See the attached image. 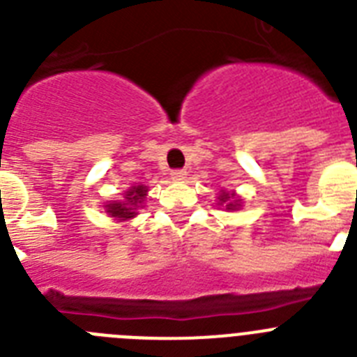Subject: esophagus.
I'll return each mask as SVG.
<instances>
[{
	"mask_svg": "<svg viewBox=\"0 0 357 357\" xmlns=\"http://www.w3.org/2000/svg\"><path fill=\"white\" fill-rule=\"evenodd\" d=\"M185 176H188V172H184V169H175V172H172V178L175 182L185 181Z\"/></svg>",
	"mask_w": 357,
	"mask_h": 357,
	"instance_id": "34e87169",
	"label": "esophagus"
}]
</instances>
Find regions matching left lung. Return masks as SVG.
<instances>
[{"label":"left lung","instance_id":"obj_1","mask_svg":"<svg viewBox=\"0 0 357 357\" xmlns=\"http://www.w3.org/2000/svg\"><path fill=\"white\" fill-rule=\"evenodd\" d=\"M218 206L223 207L229 213H232V211L241 209L243 200L236 195V191H225V189H222L220 195H218Z\"/></svg>","mask_w":357,"mask_h":357}]
</instances>
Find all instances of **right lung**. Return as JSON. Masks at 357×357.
I'll return each instance as SVG.
<instances>
[{"label": "right lung", "mask_w": 357, "mask_h": 357, "mask_svg": "<svg viewBox=\"0 0 357 357\" xmlns=\"http://www.w3.org/2000/svg\"><path fill=\"white\" fill-rule=\"evenodd\" d=\"M148 188L144 184L130 185V188L123 193L121 200H109L105 204V213L109 214L112 220L118 222H128L132 218L139 214V209L144 207V200H146Z\"/></svg>", "instance_id": "1"}]
</instances>
